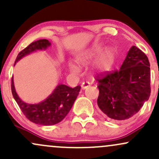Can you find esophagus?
I'll return each instance as SVG.
<instances>
[{
    "label": "esophagus",
    "mask_w": 159,
    "mask_h": 159,
    "mask_svg": "<svg viewBox=\"0 0 159 159\" xmlns=\"http://www.w3.org/2000/svg\"><path fill=\"white\" fill-rule=\"evenodd\" d=\"M90 85V82H83L81 84V88L83 89V90H85V89H87Z\"/></svg>",
    "instance_id": "esophagus-1"
}]
</instances>
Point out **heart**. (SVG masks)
Returning a JSON list of instances; mask_svg holds the SVG:
<instances>
[{"label": "heart", "instance_id": "1", "mask_svg": "<svg viewBox=\"0 0 159 159\" xmlns=\"http://www.w3.org/2000/svg\"><path fill=\"white\" fill-rule=\"evenodd\" d=\"M104 48L102 44L95 45L92 48L81 53L77 57V62L80 65L85 66L90 63L98 55L94 63V68L96 70H108L112 67L115 61L116 52L111 46H107ZM69 69L70 72L74 75H78L80 69L76 65L69 63Z\"/></svg>", "mask_w": 159, "mask_h": 159}]
</instances>
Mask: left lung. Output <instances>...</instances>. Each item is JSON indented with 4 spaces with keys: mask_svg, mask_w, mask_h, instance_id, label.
<instances>
[{
    "mask_svg": "<svg viewBox=\"0 0 159 159\" xmlns=\"http://www.w3.org/2000/svg\"><path fill=\"white\" fill-rule=\"evenodd\" d=\"M147 55L131 47L119 70L98 76V106L108 118L125 120L134 116L150 96V68Z\"/></svg>",
    "mask_w": 159,
    "mask_h": 159,
    "instance_id": "obj_1",
    "label": "left lung"
}]
</instances>
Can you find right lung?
I'll list each match as a JSON object with an SVG mask.
<instances>
[{"label":"right lung","mask_w":159,"mask_h":159,"mask_svg":"<svg viewBox=\"0 0 159 159\" xmlns=\"http://www.w3.org/2000/svg\"><path fill=\"white\" fill-rule=\"evenodd\" d=\"M51 45L52 43L47 39H39L30 43L18 54L14 66L25 56L36 51L46 50ZM11 89L14 99L27 119L38 125H52L61 122L68 114L79 94L81 86L71 88L60 84L52 94L45 100L36 104L26 103L19 98L16 91L13 77L12 78Z\"/></svg>","instance_id":"add662e5"}]
</instances>
